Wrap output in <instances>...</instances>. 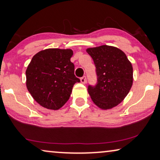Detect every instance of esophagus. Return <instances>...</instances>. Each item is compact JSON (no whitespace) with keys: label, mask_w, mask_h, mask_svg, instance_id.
Returning <instances> with one entry per match:
<instances>
[{"label":"esophagus","mask_w":160,"mask_h":160,"mask_svg":"<svg viewBox=\"0 0 160 160\" xmlns=\"http://www.w3.org/2000/svg\"><path fill=\"white\" fill-rule=\"evenodd\" d=\"M80 80H81V82H82V84H85V83H86V82H87V78H86V76H82V77L80 78Z\"/></svg>","instance_id":"1"}]
</instances>
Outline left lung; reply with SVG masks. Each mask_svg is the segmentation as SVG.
<instances>
[{"label": "left lung", "instance_id": "left-lung-1", "mask_svg": "<svg viewBox=\"0 0 160 160\" xmlns=\"http://www.w3.org/2000/svg\"><path fill=\"white\" fill-rule=\"evenodd\" d=\"M87 52L96 68L97 84L89 85L88 92L96 106L110 109L119 104L132 85V66L121 49L108 45L89 48Z\"/></svg>", "mask_w": 160, "mask_h": 160}]
</instances>
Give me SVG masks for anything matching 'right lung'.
Here are the masks:
<instances>
[{"instance_id": "1", "label": "right lung", "mask_w": 160, "mask_h": 160, "mask_svg": "<svg viewBox=\"0 0 160 160\" xmlns=\"http://www.w3.org/2000/svg\"><path fill=\"white\" fill-rule=\"evenodd\" d=\"M71 49H47L32 58L26 70V85L33 99L41 106L58 110L71 96L80 79L74 75Z\"/></svg>"}]
</instances>
